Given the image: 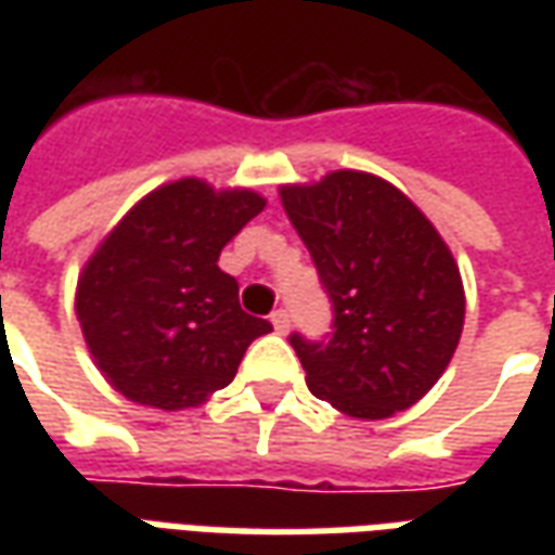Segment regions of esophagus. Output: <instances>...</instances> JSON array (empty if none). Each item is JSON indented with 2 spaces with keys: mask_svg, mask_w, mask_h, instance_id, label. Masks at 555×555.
Masks as SVG:
<instances>
[{
  "mask_svg": "<svg viewBox=\"0 0 555 555\" xmlns=\"http://www.w3.org/2000/svg\"><path fill=\"white\" fill-rule=\"evenodd\" d=\"M270 324H273V330H276V333H288V326H291L288 309H276V312L270 314Z\"/></svg>",
  "mask_w": 555,
  "mask_h": 555,
  "instance_id": "esophagus-1",
  "label": "esophagus"
}]
</instances>
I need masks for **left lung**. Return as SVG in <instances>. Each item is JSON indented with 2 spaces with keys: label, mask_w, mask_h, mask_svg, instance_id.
<instances>
[{
  "label": "left lung",
  "mask_w": 555,
  "mask_h": 555,
  "mask_svg": "<svg viewBox=\"0 0 555 555\" xmlns=\"http://www.w3.org/2000/svg\"><path fill=\"white\" fill-rule=\"evenodd\" d=\"M282 205L333 306V333H291L309 389L357 418L416 404L464 330V285L449 246L408 195L365 171L282 186Z\"/></svg>",
  "instance_id": "left-lung-1"
}]
</instances>
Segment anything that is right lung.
I'll return each instance as SVG.
<instances>
[{"label":"right lung","mask_w":555,"mask_h":555,"mask_svg":"<svg viewBox=\"0 0 555 555\" xmlns=\"http://www.w3.org/2000/svg\"><path fill=\"white\" fill-rule=\"evenodd\" d=\"M264 210L249 190L183 178L145 195L101 243L77 285V318L103 377L159 410L202 404L229 386L273 326L241 309L219 253Z\"/></svg>","instance_id":"right-lung-1"}]
</instances>
